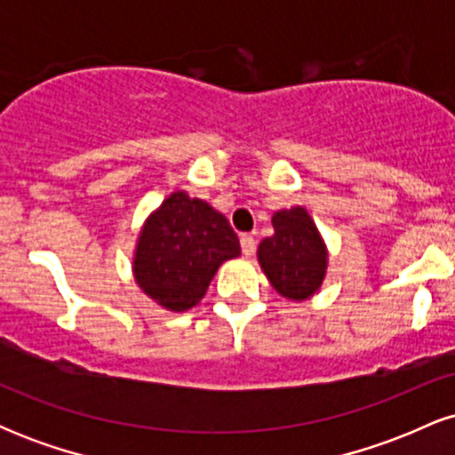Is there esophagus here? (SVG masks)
<instances>
[{"label":"esophagus","mask_w":455,"mask_h":455,"mask_svg":"<svg viewBox=\"0 0 455 455\" xmlns=\"http://www.w3.org/2000/svg\"><path fill=\"white\" fill-rule=\"evenodd\" d=\"M239 243H242V252L245 257H252V254L257 252V239H254L250 233L239 235Z\"/></svg>","instance_id":"esophagus-1"}]
</instances>
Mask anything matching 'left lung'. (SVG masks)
Returning <instances> with one entry per match:
<instances>
[{
	"label": "left lung",
	"instance_id": "1",
	"mask_svg": "<svg viewBox=\"0 0 455 455\" xmlns=\"http://www.w3.org/2000/svg\"><path fill=\"white\" fill-rule=\"evenodd\" d=\"M274 235L259 245V263L271 286L286 299H307L323 284L327 250L304 207L282 210L271 218Z\"/></svg>",
	"mask_w": 455,
	"mask_h": 455
}]
</instances>
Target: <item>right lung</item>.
Wrapping results in <instances>:
<instances>
[{
	"label": "right lung",
	"mask_w": 455,
	"mask_h": 455,
	"mask_svg": "<svg viewBox=\"0 0 455 455\" xmlns=\"http://www.w3.org/2000/svg\"><path fill=\"white\" fill-rule=\"evenodd\" d=\"M239 252L237 235L222 213L173 192L139 235L134 278L162 307L184 312L203 299L224 260Z\"/></svg>",
	"instance_id": "1"
}]
</instances>
